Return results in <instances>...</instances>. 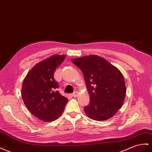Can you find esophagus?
Masks as SVG:
<instances>
[{
	"instance_id": "1",
	"label": "esophagus",
	"mask_w": 152,
	"mask_h": 152,
	"mask_svg": "<svg viewBox=\"0 0 152 152\" xmlns=\"http://www.w3.org/2000/svg\"><path fill=\"white\" fill-rule=\"evenodd\" d=\"M72 95L73 97H77V96H78V93H77V91H75L74 93H72Z\"/></svg>"
}]
</instances>
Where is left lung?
I'll return each mask as SVG.
<instances>
[{"label": "left lung", "instance_id": "left-lung-1", "mask_svg": "<svg viewBox=\"0 0 152 152\" xmlns=\"http://www.w3.org/2000/svg\"><path fill=\"white\" fill-rule=\"evenodd\" d=\"M72 62L84 74L90 96L89 104L84 107L87 116L94 120L112 118L124 104L126 87L119 69L104 58L90 55L73 59Z\"/></svg>", "mask_w": 152, "mask_h": 152}]
</instances>
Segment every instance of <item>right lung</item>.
<instances>
[{
    "label": "right lung",
    "instance_id": "add662e5",
    "mask_svg": "<svg viewBox=\"0 0 152 152\" xmlns=\"http://www.w3.org/2000/svg\"><path fill=\"white\" fill-rule=\"evenodd\" d=\"M66 55H54L36 64L23 80L22 96L28 110L39 120L52 121L63 113L68 98L57 91L56 69Z\"/></svg>",
    "mask_w": 152,
    "mask_h": 152
}]
</instances>
